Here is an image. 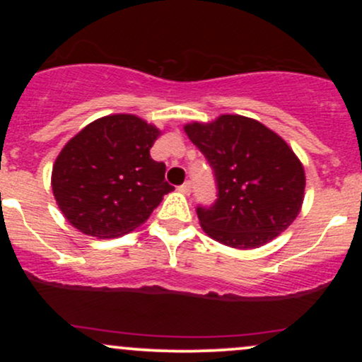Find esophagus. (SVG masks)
I'll list each match as a JSON object with an SVG mask.
<instances>
[{
    "instance_id": "34e87169",
    "label": "esophagus",
    "mask_w": 362,
    "mask_h": 362,
    "mask_svg": "<svg viewBox=\"0 0 362 362\" xmlns=\"http://www.w3.org/2000/svg\"><path fill=\"white\" fill-rule=\"evenodd\" d=\"M190 189H192V187H190V182H185V184H182L180 187H178V192L189 195L190 194Z\"/></svg>"
}]
</instances>
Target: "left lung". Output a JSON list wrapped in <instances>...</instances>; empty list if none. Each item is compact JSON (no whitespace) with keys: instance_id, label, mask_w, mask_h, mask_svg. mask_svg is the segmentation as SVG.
Listing matches in <instances>:
<instances>
[{"instance_id":"obj_1","label":"left lung","mask_w":362,"mask_h":362,"mask_svg":"<svg viewBox=\"0 0 362 362\" xmlns=\"http://www.w3.org/2000/svg\"><path fill=\"white\" fill-rule=\"evenodd\" d=\"M214 168L218 201L197 207L201 228L214 242L238 250L264 247L300 214L305 168L293 148L252 117L223 114L184 126Z\"/></svg>"}]
</instances>
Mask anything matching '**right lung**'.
<instances>
[{"label": "right lung", "mask_w": 362, "mask_h": 362, "mask_svg": "<svg viewBox=\"0 0 362 362\" xmlns=\"http://www.w3.org/2000/svg\"><path fill=\"white\" fill-rule=\"evenodd\" d=\"M161 131L134 114H110L74 134L52 165L56 204L73 228L117 238L148 221L173 187L149 155Z\"/></svg>", "instance_id": "right-lung-1"}]
</instances>
